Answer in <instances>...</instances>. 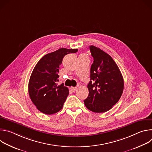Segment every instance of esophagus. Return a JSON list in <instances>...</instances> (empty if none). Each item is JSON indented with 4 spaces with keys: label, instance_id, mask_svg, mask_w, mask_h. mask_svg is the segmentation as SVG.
Masks as SVG:
<instances>
[{
    "label": "esophagus",
    "instance_id": "obj_1",
    "mask_svg": "<svg viewBox=\"0 0 152 152\" xmlns=\"http://www.w3.org/2000/svg\"><path fill=\"white\" fill-rule=\"evenodd\" d=\"M77 89V87L76 86H72V87H70V90L72 91V92H75Z\"/></svg>",
    "mask_w": 152,
    "mask_h": 152
}]
</instances>
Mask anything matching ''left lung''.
Returning a JSON list of instances; mask_svg holds the SVG:
<instances>
[{"label": "left lung", "instance_id": "left-lung-1", "mask_svg": "<svg viewBox=\"0 0 152 152\" xmlns=\"http://www.w3.org/2000/svg\"><path fill=\"white\" fill-rule=\"evenodd\" d=\"M94 61L91 66L89 94L84 100L87 109L96 113L109 111L123 91L124 80L117 65L110 55L94 46H90Z\"/></svg>", "mask_w": 152, "mask_h": 152}]
</instances>
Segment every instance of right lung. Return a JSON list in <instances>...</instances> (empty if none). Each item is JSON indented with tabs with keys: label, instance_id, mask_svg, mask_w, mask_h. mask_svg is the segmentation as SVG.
Segmentation results:
<instances>
[{
	"label": "right lung",
	"instance_id": "right-lung-1",
	"mask_svg": "<svg viewBox=\"0 0 152 152\" xmlns=\"http://www.w3.org/2000/svg\"><path fill=\"white\" fill-rule=\"evenodd\" d=\"M77 50L61 48L45 55L36 64L30 77L28 91L32 102L40 112L51 115L62 108L69 90L63 83L58 85L59 66L65 55Z\"/></svg>",
	"mask_w": 152,
	"mask_h": 152
}]
</instances>
